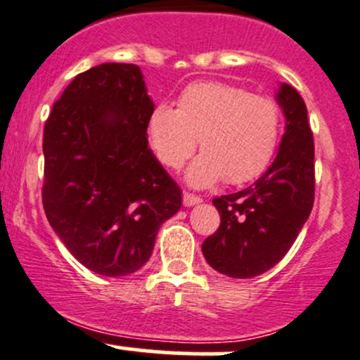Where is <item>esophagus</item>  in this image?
Masks as SVG:
<instances>
[{
  "instance_id": "34e87169",
  "label": "esophagus",
  "mask_w": 360,
  "mask_h": 360,
  "mask_svg": "<svg viewBox=\"0 0 360 360\" xmlns=\"http://www.w3.org/2000/svg\"><path fill=\"white\" fill-rule=\"evenodd\" d=\"M200 197L199 195H195V194H191V192H184V204L187 207H191V206H195V204H199L200 202Z\"/></svg>"
}]
</instances>
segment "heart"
Wrapping results in <instances>:
<instances>
[{
    "label": "heart",
    "instance_id": "b5f03b06",
    "mask_svg": "<svg viewBox=\"0 0 360 360\" xmlns=\"http://www.w3.org/2000/svg\"><path fill=\"white\" fill-rule=\"evenodd\" d=\"M283 115L276 99L226 82H194L180 92L176 110L160 104L148 122L150 146L166 168L188 169L195 187L218 180L242 185L257 179L280 144Z\"/></svg>",
    "mask_w": 360,
    "mask_h": 360
}]
</instances>
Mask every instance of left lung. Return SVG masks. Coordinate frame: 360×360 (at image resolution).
<instances>
[{
  "label": "left lung",
  "mask_w": 360,
  "mask_h": 360,
  "mask_svg": "<svg viewBox=\"0 0 360 360\" xmlns=\"http://www.w3.org/2000/svg\"><path fill=\"white\" fill-rule=\"evenodd\" d=\"M287 129L268 172L250 187L214 197L218 230L202 243L206 261L230 278L266 273L285 257L314 204V137L304 99L288 84L278 92Z\"/></svg>",
  "instance_id": "1"
}]
</instances>
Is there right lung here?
<instances>
[{
  "label": "right lung",
  "instance_id": "add662e5",
  "mask_svg": "<svg viewBox=\"0 0 360 360\" xmlns=\"http://www.w3.org/2000/svg\"><path fill=\"white\" fill-rule=\"evenodd\" d=\"M153 110L137 65L103 63L68 84L44 123L48 221L77 261L104 276L142 268L181 206L180 187L149 149Z\"/></svg>",
  "mask_w": 360,
  "mask_h": 360
}]
</instances>
